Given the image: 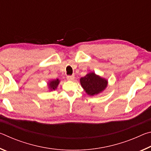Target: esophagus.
<instances>
[{"mask_svg":"<svg viewBox=\"0 0 151 151\" xmlns=\"http://www.w3.org/2000/svg\"><path fill=\"white\" fill-rule=\"evenodd\" d=\"M74 79H75V76L74 75L67 76V80L68 81H74Z\"/></svg>","mask_w":151,"mask_h":151,"instance_id":"obj_1","label":"esophagus"}]
</instances>
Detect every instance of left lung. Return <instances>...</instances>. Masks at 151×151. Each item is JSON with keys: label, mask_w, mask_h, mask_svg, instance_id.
Segmentation results:
<instances>
[{"label": "left lung", "mask_w": 151, "mask_h": 151, "mask_svg": "<svg viewBox=\"0 0 151 151\" xmlns=\"http://www.w3.org/2000/svg\"><path fill=\"white\" fill-rule=\"evenodd\" d=\"M81 86L89 96L99 94L105 90L108 86V81L106 78L90 72L80 79Z\"/></svg>", "instance_id": "1"}]
</instances>
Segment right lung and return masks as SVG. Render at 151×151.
Wrapping results in <instances>:
<instances>
[{
  "label": "right lung",
  "instance_id": "obj_1",
  "mask_svg": "<svg viewBox=\"0 0 151 151\" xmlns=\"http://www.w3.org/2000/svg\"><path fill=\"white\" fill-rule=\"evenodd\" d=\"M60 83V80L58 78L57 79H52V80L48 81L47 83L48 88L49 89V91H55V89H57L58 85Z\"/></svg>",
  "mask_w": 151,
  "mask_h": 151
}]
</instances>
